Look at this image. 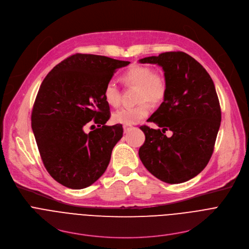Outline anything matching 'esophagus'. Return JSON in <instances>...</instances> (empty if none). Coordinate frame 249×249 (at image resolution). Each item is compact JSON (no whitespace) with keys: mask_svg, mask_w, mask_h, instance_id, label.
Wrapping results in <instances>:
<instances>
[{"mask_svg":"<svg viewBox=\"0 0 249 249\" xmlns=\"http://www.w3.org/2000/svg\"><path fill=\"white\" fill-rule=\"evenodd\" d=\"M123 129H124V133H127L132 129V126L131 125H124Z\"/></svg>","mask_w":249,"mask_h":249,"instance_id":"1","label":"esophagus"}]
</instances>
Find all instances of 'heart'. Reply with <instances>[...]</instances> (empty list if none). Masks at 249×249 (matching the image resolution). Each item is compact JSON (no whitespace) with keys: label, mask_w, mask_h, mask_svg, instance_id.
I'll return each instance as SVG.
<instances>
[{"label":"heart","mask_w":249,"mask_h":249,"mask_svg":"<svg viewBox=\"0 0 249 249\" xmlns=\"http://www.w3.org/2000/svg\"><path fill=\"white\" fill-rule=\"evenodd\" d=\"M122 82L127 86L137 87L136 100L139 102L133 107H123L112 115L115 123L133 125L146 118L150 113V105L161 103L167 94V81L165 77L146 66H133L121 76ZM105 102L113 107L120 104V91L114 82L110 81L103 89Z\"/></svg>","instance_id":"heart-1"}]
</instances>
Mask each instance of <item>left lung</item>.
Listing matches in <instances>:
<instances>
[{
  "label": "left lung",
  "mask_w": 249,
  "mask_h": 249,
  "mask_svg": "<svg viewBox=\"0 0 249 249\" xmlns=\"http://www.w3.org/2000/svg\"><path fill=\"white\" fill-rule=\"evenodd\" d=\"M139 62L160 66L168 86L164 100L148 119L161 130L140 127L146 136L140 160L160 180L185 182L206 167L214 152L222 119L214 82L184 52H165ZM167 129L173 131L171 137L164 135Z\"/></svg>",
  "instance_id": "left-lung-1"
}]
</instances>
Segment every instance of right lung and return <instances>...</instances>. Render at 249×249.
Instances as JSON below:
<instances>
[{"label": "right lung", "mask_w": 249, "mask_h": 249, "mask_svg": "<svg viewBox=\"0 0 249 249\" xmlns=\"http://www.w3.org/2000/svg\"><path fill=\"white\" fill-rule=\"evenodd\" d=\"M105 56L77 53L56 65L43 80L31 113V128L46 170L72 189L90 186L104 173L123 136L122 125L106 126L105 85L129 65ZM91 123L98 128L86 133Z\"/></svg>", "instance_id": "add662e5"}]
</instances>
